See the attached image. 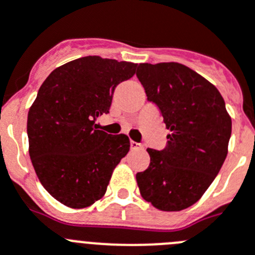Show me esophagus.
<instances>
[{"label": "esophagus", "mask_w": 255, "mask_h": 255, "mask_svg": "<svg viewBox=\"0 0 255 255\" xmlns=\"http://www.w3.org/2000/svg\"><path fill=\"white\" fill-rule=\"evenodd\" d=\"M130 146H131V149H141L143 148V145L140 143H136V141H134V140H131L130 141Z\"/></svg>", "instance_id": "1"}]
</instances>
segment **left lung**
I'll return each mask as SVG.
<instances>
[{"instance_id":"1","label":"left lung","mask_w":255,"mask_h":255,"mask_svg":"<svg viewBox=\"0 0 255 255\" xmlns=\"http://www.w3.org/2000/svg\"><path fill=\"white\" fill-rule=\"evenodd\" d=\"M136 76L170 130L165 149H146L150 164L136 173L140 195L155 209L181 211L196 204L220 172L231 118L218 88L186 65L141 63Z\"/></svg>"}]
</instances>
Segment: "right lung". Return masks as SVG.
I'll return each mask as SVG.
<instances>
[{
    "label": "right lung",
    "mask_w": 255,
    "mask_h": 255,
    "mask_svg": "<svg viewBox=\"0 0 255 255\" xmlns=\"http://www.w3.org/2000/svg\"><path fill=\"white\" fill-rule=\"evenodd\" d=\"M137 64L90 55L65 63L44 81L27 115L29 154L43 187L60 204L85 209L104 197L130 149L125 134L99 130L120 82Z\"/></svg>",
    "instance_id": "add662e5"
}]
</instances>
